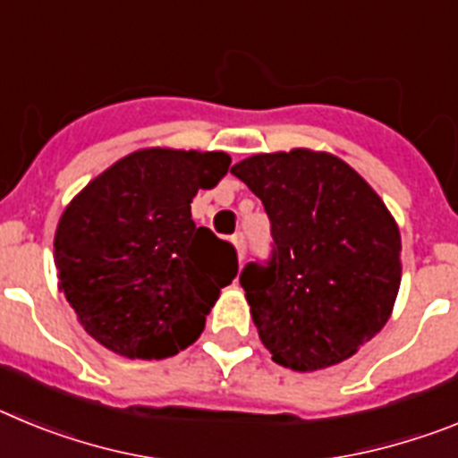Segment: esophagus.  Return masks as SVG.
Wrapping results in <instances>:
<instances>
[{
	"label": "esophagus",
	"instance_id": "obj_1",
	"mask_svg": "<svg viewBox=\"0 0 458 458\" xmlns=\"http://www.w3.org/2000/svg\"><path fill=\"white\" fill-rule=\"evenodd\" d=\"M232 242H233V248H236V257H238V261H245V254H248V248H245V236H242V233H236V236L232 238Z\"/></svg>",
	"mask_w": 458,
	"mask_h": 458
}]
</instances>
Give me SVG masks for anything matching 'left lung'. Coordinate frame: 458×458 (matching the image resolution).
I'll use <instances>...</instances> for the list:
<instances>
[{
  "label": "left lung",
  "mask_w": 458,
  "mask_h": 458,
  "mask_svg": "<svg viewBox=\"0 0 458 458\" xmlns=\"http://www.w3.org/2000/svg\"><path fill=\"white\" fill-rule=\"evenodd\" d=\"M273 226L268 268L241 275L250 314L277 365L326 369L386 326L402 284V236L376 190L342 157L257 153L232 167Z\"/></svg>",
  "instance_id": "left-lung-1"
}]
</instances>
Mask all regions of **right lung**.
Listing matches in <instances>:
<instances>
[{
	"mask_svg": "<svg viewBox=\"0 0 458 458\" xmlns=\"http://www.w3.org/2000/svg\"><path fill=\"white\" fill-rule=\"evenodd\" d=\"M229 165L225 151L140 148L66 206L55 233L59 291L105 349L160 360L199 337L238 259L229 242L194 225L190 204Z\"/></svg>",
	"mask_w": 458,
	"mask_h": 458,
	"instance_id": "add662e5",
	"label": "right lung"
}]
</instances>
